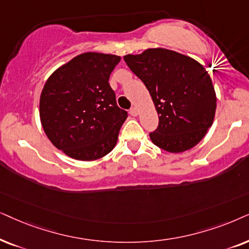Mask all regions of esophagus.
Segmentation results:
<instances>
[{
    "mask_svg": "<svg viewBox=\"0 0 249 249\" xmlns=\"http://www.w3.org/2000/svg\"><path fill=\"white\" fill-rule=\"evenodd\" d=\"M130 114H131L132 116H138V114H139L138 108H137V107H132V108L130 109Z\"/></svg>",
    "mask_w": 249,
    "mask_h": 249,
    "instance_id": "34e87169",
    "label": "esophagus"
}]
</instances>
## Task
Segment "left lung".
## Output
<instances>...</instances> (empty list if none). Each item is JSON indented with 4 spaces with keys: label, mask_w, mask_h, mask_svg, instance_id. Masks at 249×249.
Listing matches in <instances>:
<instances>
[{
    "label": "left lung",
    "mask_w": 249,
    "mask_h": 249,
    "mask_svg": "<svg viewBox=\"0 0 249 249\" xmlns=\"http://www.w3.org/2000/svg\"><path fill=\"white\" fill-rule=\"evenodd\" d=\"M128 68L144 83L159 117L154 144L168 152L194 148L212 126L216 94L203 66L172 50L147 49L124 55Z\"/></svg>",
    "instance_id": "left-lung-1"
}]
</instances>
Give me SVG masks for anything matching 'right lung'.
<instances>
[{"label":"right lung","mask_w":249,"mask_h":249,"mask_svg":"<svg viewBox=\"0 0 249 249\" xmlns=\"http://www.w3.org/2000/svg\"><path fill=\"white\" fill-rule=\"evenodd\" d=\"M121 57L86 52L62 65L45 82L39 98L43 130L69 157L91 161L117 143L127 112L116 104L109 76Z\"/></svg>","instance_id":"add662e5"}]
</instances>
